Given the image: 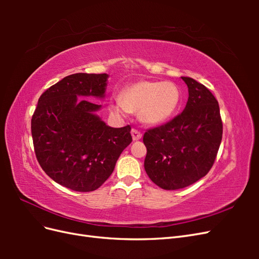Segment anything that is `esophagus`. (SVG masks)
I'll use <instances>...</instances> for the list:
<instances>
[{
  "mask_svg": "<svg viewBox=\"0 0 259 259\" xmlns=\"http://www.w3.org/2000/svg\"><path fill=\"white\" fill-rule=\"evenodd\" d=\"M131 134H132V138H133V140H139L140 138H142V133L140 132H138L137 130H135V128H133L132 130V132H131Z\"/></svg>",
  "mask_w": 259,
  "mask_h": 259,
  "instance_id": "34e87169",
  "label": "esophagus"
}]
</instances>
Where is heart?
<instances>
[{
    "instance_id": "1",
    "label": "heart",
    "mask_w": 259,
    "mask_h": 259,
    "mask_svg": "<svg viewBox=\"0 0 259 259\" xmlns=\"http://www.w3.org/2000/svg\"><path fill=\"white\" fill-rule=\"evenodd\" d=\"M182 100V91L173 82L140 80L127 85L121 98L111 101L110 110L123 117L130 112H138L140 122L159 126L174 116Z\"/></svg>"
}]
</instances>
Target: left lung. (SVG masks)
I'll return each mask as SVG.
<instances>
[{
	"instance_id": "1",
	"label": "left lung",
	"mask_w": 259,
	"mask_h": 259,
	"mask_svg": "<svg viewBox=\"0 0 259 259\" xmlns=\"http://www.w3.org/2000/svg\"><path fill=\"white\" fill-rule=\"evenodd\" d=\"M182 79L189 93L184 111L144 135L145 170L165 190L182 189L204 177L223 137L221 111L213 94L191 77Z\"/></svg>"
}]
</instances>
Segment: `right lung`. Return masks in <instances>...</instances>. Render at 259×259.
I'll return each mask as SVG.
<instances>
[{
  "instance_id": "obj_1",
  "label": "right lung",
  "mask_w": 259,
  "mask_h": 259,
  "mask_svg": "<svg viewBox=\"0 0 259 259\" xmlns=\"http://www.w3.org/2000/svg\"><path fill=\"white\" fill-rule=\"evenodd\" d=\"M107 73H75L51 86L38 98L31 120L36 159L54 182L89 192L110 177L122 151L132 143L131 126L115 128L101 120Z\"/></svg>"
}]
</instances>
